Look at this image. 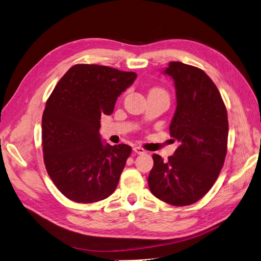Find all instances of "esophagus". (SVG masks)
Instances as JSON below:
<instances>
[{
    "label": "esophagus",
    "instance_id": "34e87169",
    "mask_svg": "<svg viewBox=\"0 0 261 261\" xmlns=\"http://www.w3.org/2000/svg\"><path fill=\"white\" fill-rule=\"evenodd\" d=\"M133 150H134V152H136V153H138V154H144V153H146V150H145L144 148H140V147H134Z\"/></svg>",
    "mask_w": 261,
    "mask_h": 261
}]
</instances>
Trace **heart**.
Instances as JSON below:
<instances>
[{
    "label": "heart",
    "instance_id": "obj_1",
    "mask_svg": "<svg viewBox=\"0 0 261 261\" xmlns=\"http://www.w3.org/2000/svg\"><path fill=\"white\" fill-rule=\"evenodd\" d=\"M151 91H161V92H164L162 89H160V88H153V89H151Z\"/></svg>",
    "mask_w": 261,
    "mask_h": 261
}]
</instances>
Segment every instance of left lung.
I'll return each instance as SVG.
<instances>
[{"mask_svg": "<svg viewBox=\"0 0 261 261\" xmlns=\"http://www.w3.org/2000/svg\"><path fill=\"white\" fill-rule=\"evenodd\" d=\"M163 73L175 85L176 110L170 133L179 146L167 162L159 154L152 155L148 185L160 200L188 206L210 191L223 167L228 135L226 108L202 69L170 62Z\"/></svg>", "mask_w": 261, "mask_h": 261, "instance_id": "8db88e82", "label": "left lung"}]
</instances>
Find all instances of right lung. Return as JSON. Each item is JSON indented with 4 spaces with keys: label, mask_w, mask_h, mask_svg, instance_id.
<instances>
[{
    "label": "right lung",
    "mask_w": 261,
    "mask_h": 261,
    "mask_svg": "<svg viewBox=\"0 0 261 261\" xmlns=\"http://www.w3.org/2000/svg\"><path fill=\"white\" fill-rule=\"evenodd\" d=\"M136 77L108 66L77 64L55 86L42 115L43 160L66 198L92 203L115 191L132 147L102 143L100 120L112 114L117 97Z\"/></svg>",
    "instance_id": "right-lung-1"
}]
</instances>
